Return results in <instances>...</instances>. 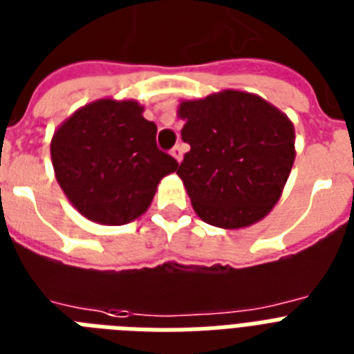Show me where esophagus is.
Segmentation results:
<instances>
[{
	"instance_id": "esophagus-1",
	"label": "esophagus",
	"mask_w": 354,
	"mask_h": 354,
	"mask_svg": "<svg viewBox=\"0 0 354 354\" xmlns=\"http://www.w3.org/2000/svg\"><path fill=\"white\" fill-rule=\"evenodd\" d=\"M169 153H171V157H174L177 162H180V160H183V146H179V144H177V146H175V148L171 149Z\"/></svg>"
}]
</instances>
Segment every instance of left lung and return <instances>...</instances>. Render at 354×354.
Returning <instances> with one entry per match:
<instances>
[{"mask_svg":"<svg viewBox=\"0 0 354 354\" xmlns=\"http://www.w3.org/2000/svg\"><path fill=\"white\" fill-rule=\"evenodd\" d=\"M190 144L177 168L195 214L219 228L257 223L281 197L292 169L294 126L252 93L225 89L177 111Z\"/></svg>","mask_w":354,"mask_h":354,"instance_id":"left-lung-1","label":"left lung"}]
</instances>
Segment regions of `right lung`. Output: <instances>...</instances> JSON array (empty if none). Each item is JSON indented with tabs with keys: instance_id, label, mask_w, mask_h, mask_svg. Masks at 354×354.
<instances>
[{
	"instance_id": "right-lung-1",
	"label": "right lung",
	"mask_w": 354,
	"mask_h": 354,
	"mask_svg": "<svg viewBox=\"0 0 354 354\" xmlns=\"http://www.w3.org/2000/svg\"><path fill=\"white\" fill-rule=\"evenodd\" d=\"M135 100L100 98L71 115L50 140L58 185L89 221L118 226L148 210L179 162L157 148V126Z\"/></svg>"
}]
</instances>
